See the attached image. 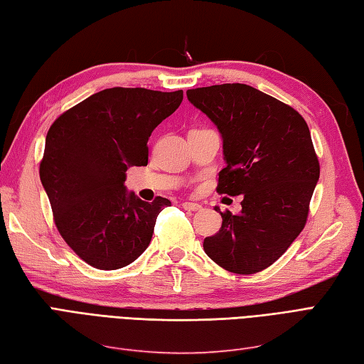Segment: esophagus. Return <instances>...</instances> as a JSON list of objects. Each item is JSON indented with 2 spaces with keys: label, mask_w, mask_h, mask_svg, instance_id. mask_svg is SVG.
I'll return each instance as SVG.
<instances>
[{
  "label": "esophagus",
  "mask_w": 364,
  "mask_h": 364,
  "mask_svg": "<svg viewBox=\"0 0 364 364\" xmlns=\"http://www.w3.org/2000/svg\"><path fill=\"white\" fill-rule=\"evenodd\" d=\"M182 208L188 210V211H198L202 208V205L196 202H182Z\"/></svg>",
  "instance_id": "esophagus-1"
}]
</instances>
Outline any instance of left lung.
I'll return each instance as SVG.
<instances>
[{"label": "left lung", "instance_id": "1", "mask_svg": "<svg viewBox=\"0 0 364 364\" xmlns=\"http://www.w3.org/2000/svg\"><path fill=\"white\" fill-rule=\"evenodd\" d=\"M187 97L223 136L227 166L218 193L244 198L237 215L219 211L223 227L203 239V250L228 272L258 273L306 225L320 177L307 123L291 106L242 83L196 87Z\"/></svg>", "mask_w": 364, "mask_h": 364}]
</instances>
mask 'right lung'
I'll return each instance as SVG.
<instances>
[{
    "mask_svg": "<svg viewBox=\"0 0 364 364\" xmlns=\"http://www.w3.org/2000/svg\"><path fill=\"white\" fill-rule=\"evenodd\" d=\"M182 99L183 91L109 87L52 123L40 179L61 237L86 264L127 267L151 242L159 213L171 202L128 193L127 170L148 165L149 136Z\"/></svg>",
    "mask_w": 364,
    "mask_h": 364,
    "instance_id": "obj_1",
    "label": "right lung"
}]
</instances>
